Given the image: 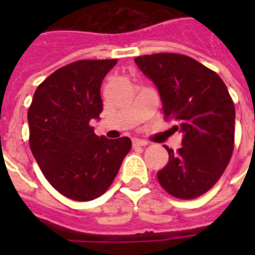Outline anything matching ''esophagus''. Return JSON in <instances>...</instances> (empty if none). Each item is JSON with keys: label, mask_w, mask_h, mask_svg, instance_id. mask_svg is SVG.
Wrapping results in <instances>:
<instances>
[{"label": "esophagus", "mask_w": 255, "mask_h": 255, "mask_svg": "<svg viewBox=\"0 0 255 255\" xmlns=\"http://www.w3.org/2000/svg\"><path fill=\"white\" fill-rule=\"evenodd\" d=\"M133 147H139V146H146L147 142L146 140H142V139H132Z\"/></svg>", "instance_id": "obj_1"}]
</instances>
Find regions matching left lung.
<instances>
[{"label": "left lung", "instance_id": "8db88e82", "mask_svg": "<svg viewBox=\"0 0 255 255\" xmlns=\"http://www.w3.org/2000/svg\"><path fill=\"white\" fill-rule=\"evenodd\" d=\"M135 63L160 91L164 119L183 132L182 147H166L158 182L172 197L194 199L219 182L235 144V105L217 73L177 53L139 56Z\"/></svg>", "mask_w": 255, "mask_h": 255}]
</instances>
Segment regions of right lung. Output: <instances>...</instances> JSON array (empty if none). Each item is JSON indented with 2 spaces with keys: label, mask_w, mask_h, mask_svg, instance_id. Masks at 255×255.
Wrapping results in <instances>:
<instances>
[{
  "label": "right lung",
  "mask_w": 255,
  "mask_h": 255,
  "mask_svg": "<svg viewBox=\"0 0 255 255\" xmlns=\"http://www.w3.org/2000/svg\"><path fill=\"white\" fill-rule=\"evenodd\" d=\"M117 63L79 60L53 72L34 93L27 119L30 149L43 176L64 197L91 201L111 187L131 139L94 133L102 112L101 83Z\"/></svg>",
  "instance_id": "1"
}]
</instances>
